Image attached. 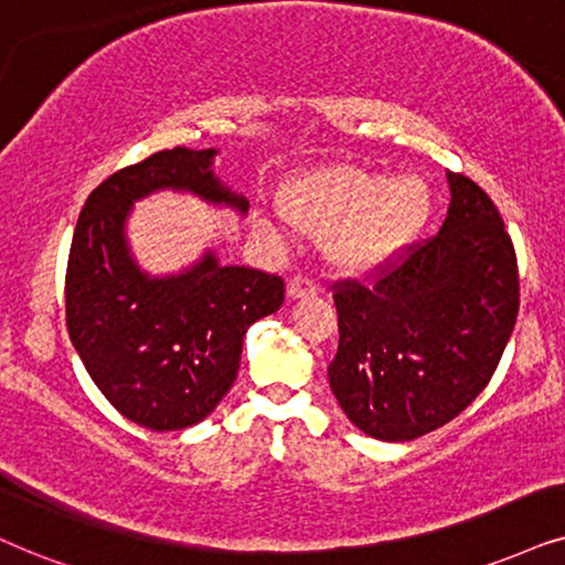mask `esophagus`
<instances>
[{
  "label": "esophagus",
  "mask_w": 565,
  "mask_h": 565,
  "mask_svg": "<svg viewBox=\"0 0 565 565\" xmlns=\"http://www.w3.org/2000/svg\"><path fill=\"white\" fill-rule=\"evenodd\" d=\"M318 291H320V284L312 276H291L289 284H287V295L291 299L318 295Z\"/></svg>",
  "instance_id": "obj_1"
}]
</instances>
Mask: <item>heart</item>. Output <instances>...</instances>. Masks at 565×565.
Listing matches in <instances>:
<instances>
[{
    "label": "heart",
    "mask_w": 565,
    "mask_h": 565,
    "mask_svg": "<svg viewBox=\"0 0 565 565\" xmlns=\"http://www.w3.org/2000/svg\"><path fill=\"white\" fill-rule=\"evenodd\" d=\"M281 209L307 232L326 234L341 268L367 270L394 258L423 232L433 198L419 177L385 180L352 163H328L295 177Z\"/></svg>",
    "instance_id": "obj_1"
}]
</instances>
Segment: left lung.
Listing matches in <instances>:
<instances>
[{
	"label": "left lung",
	"mask_w": 565,
	"mask_h": 565,
	"mask_svg": "<svg viewBox=\"0 0 565 565\" xmlns=\"http://www.w3.org/2000/svg\"><path fill=\"white\" fill-rule=\"evenodd\" d=\"M440 232L339 278L333 396L362 433L414 440L451 423L490 383L519 316L516 249L480 184L448 171Z\"/></svg>",
	"instance_id": "obj_1"
}]
</instances>
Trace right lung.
Returning a JSON list of instances; mask_svg holds the SVG:
<instances>
[{"label":"right lung","mask_w":565,"mask_h":565,"mask_svg":"<svg viewBox=\"0 0 565 565\" xmlns=\"http://www.w3.org/2000/svg\"><path fill=\"white\" fill-rule=\"evenodd\" d=\"M216 151L171 148L114 171L85 200L64 276V318L90 381L127 419L182 430L205 419L232 388L242 339L284 302V278L218 266L209 253L180 276L140 274L125 242L132 200L190 190L245 213L211 171Z\"/></svg>","instance_id":"1"}]
</instances>
